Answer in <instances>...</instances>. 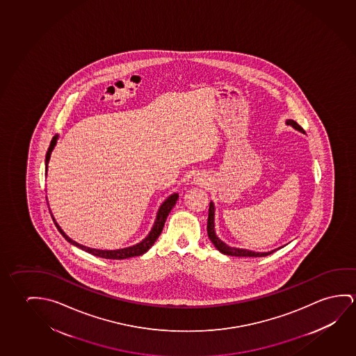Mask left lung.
Instances as JSON below:
<instances>
[{"instance_id": "left-lung-1", "label": "left lung", "mask_w": 356, "mask_h": 356, "mask_svg": "<svg viewBox=\"0 0 356 356\" xmlns=\"http://www.w3.org/2000/svg\"><path fill=\"white\" fill-rule=\"evenodd\" d=\"M286 123L293 127L297 131L305 133V129H303L297 122H295V120H289ZM207 234L209 241L213 243V245L218 249L219 252H222V254H225V255H230V257H266V255H270V254H273V252H275V250L268 252H250V250H245V249L230 248V246L225 244L223 241L219 239L218 236H216V233H214V206L212 202L209 203V209H208Z\"/></svg>"}]
</instances>
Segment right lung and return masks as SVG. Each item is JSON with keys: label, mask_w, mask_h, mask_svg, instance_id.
Listing matches in <instances>:
<instances>
[{"label": "right lung", "mask_w": 356, "mask_h": 356, "mask_svg": "<svg viewBox=\"0 0 356 356\" xmlns=\"http://www.w3.org/2000/svg\"><path fill=\"white\" fill-rule=\"evenodd\" d=\"M55 143H56V137L51 139L49 149H48V152H47V156H45V170L48 169V161H49L50 153H51V150L54 148ZM177 198H179L177 193L171 195V196L161 204V207L159 208L158 216H156V219H155L153 229H152V232L149 233V236H147L144 241H140L137 245L129 246V248H124V249H120V250H97V249H91V248H88V246L77 244L76 241H72L69 236H66L65 233L60 229L59 225H56V223H55V225H56V228L59 229V232H60L63 236L65 238L66 241H69V243H72L74 245L79 246L80 249L85 250V252H90V254H92V255H96V257H104V259H115V260H122V259H128V257H139V255H142L144 252H148L149 249L153 246L154 243L158 239L159 236L161 234L163 228H164L165 220L168 218L170 211L175 206Z\"/></svg>", "instance_id": "obj_1"}]
</instances>
